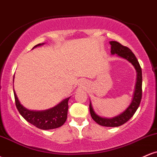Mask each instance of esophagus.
Instances as JSON below:
<instances>
[{
  "mask_svg": "<svg viewBox=\"0 0 157 157\" xmlns=\"http://www.w3.org/2000/svg\"><path fill=\"white\" fill-rule=\"evenodd\" d=\"M84 84V82H83V81H81L80 82V86H82V85Z\"/></svg>",
  "mask_w": 157,
  "mask_h": 157,
  "instance_id": "esophagus-1",
  "label": "esophagus"
}]
</instances>
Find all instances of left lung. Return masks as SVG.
I'll return each instance as SVG.
<instances>
[{"label": "left lung", "instance_id": "left-lung-1", "mask_svg": "<svg viewBox=\"0 0 157 157\" xmlns=\"http://www.w3.org/2000/svg\"><path fill=\"white\" fill-rule=\"evenodd\" d=\"M111 44V55H117L119 57L125 59L128 62L134 66L136 71V82L135 85V90L133 97L132 101L128 107L122 113L114 117L109 119L103 118L97 115L94 111L92 105L90 102L89 109L91 117L95 122L99 125L105 127H118L123 125L126 122L128 121L132 117L138 107L140 106V102L142 99V69L137 59L134 54L131 52L129 48L122 46L120 43L117 41H110Z\"/></svg>", "mask_w": 157, "mask_h": 157}]
</instances>
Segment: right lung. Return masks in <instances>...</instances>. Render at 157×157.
I'll return each mask as SVG.
<instances>
[{"label":"right lung","instance_id":"add662e5","mask_svg":"<svg viewBox=\"0 0 157 157\" xmlns=\"http://www.w3.org/2000/svg\"><path fill=\"white\" fill-rule=\"evenodd\" d=\"M43 44H44L36 45L35 46H34V48L41 46ZM13 91L14 95H15V105L19 113L27 122L31 123L32 125H35V127L42 129V130H49V129H54L60 127L65 123L66 119H67L68 109V101L71 97L64 99L60 103L52 109L40 111H30L21 105L14 89Z\"/></svg>","mask_w":157,"mask_h":157}]
</instances>
